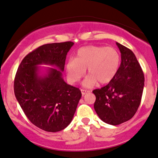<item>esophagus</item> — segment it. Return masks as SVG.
Instances as JSON below:
<instances>
[{
	"instance_id": "1",
	"label": "esophagus",
	"mask_w": 158,
	"mask_h": 158,
	"mask_svg": "<svg viewBox=\"0 0 158 158\" xmlns=\"http://www.w3.org/2000/svg\"><path fill=\"white\" fill-rule=\"evenodd\" d=\"M81 92H82V95H85V94L89 93V90H85V89H81Z\"/></svg>"
}]
</instances>
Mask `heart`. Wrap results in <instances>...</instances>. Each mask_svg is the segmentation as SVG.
I'll use <instances>...</instances> for the list:
<instances>
[{"instance_id":"b5f03b06","label":"heart","mask_w":158,"mask_h":158,"mask_svg":"<svg viewBox=\"0 0 158 158\" xmlns=\"http://www.w3.org/2000/svg\"><path fill=\"white\" fill-rule=\"evenodd\" d=\"M120 64V56L114 48L89 45L79 48L76 59L71 58L66 65V72L69 82H78L85 73L89 75L83 81L85 87H92L98 82L107 84L115 77Z\"/></svg>"}]
</instances>
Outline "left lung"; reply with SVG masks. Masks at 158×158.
<instances>
[{"mask_svg":"<svg viewBox=\"0 0 158 158\" xmlns=\"http://www.w3.org/2000/svg\"><path fill=\"white\" fill-rule=\"evenodd\" d=\"M121 53V64L115 77L107 85L94 89V108L106 123L113 126L133 117L140 105L145 76L134 53L117 42Z\"/></svg>","mask_w":158,"mask_h":158,"instance_id":"obj_1","label":"left lung"}]
</instances>
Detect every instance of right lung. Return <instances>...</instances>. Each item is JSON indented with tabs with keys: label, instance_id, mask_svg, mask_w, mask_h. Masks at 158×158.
Instances as JSON below:
<instances>
[{
	"label": "right lung",
	"instance_id": "1",
	"mask_svg": "<svg viewBox=\"0 0 158 158\" xmlns=\"http://www.w3.org/2000/svg\"><path fill=\"white\" fill-rule=\"evenodd\" d=\"M72 41L46 44L28 54L14 79V94L27 118L46 132L63 130L72 121L82 93L64 82L62 72ZM41 64L50 65L44 76Z\"/></svg>",
	"mask_w": 158,
	"mask_h": 158
}]
</instances>
